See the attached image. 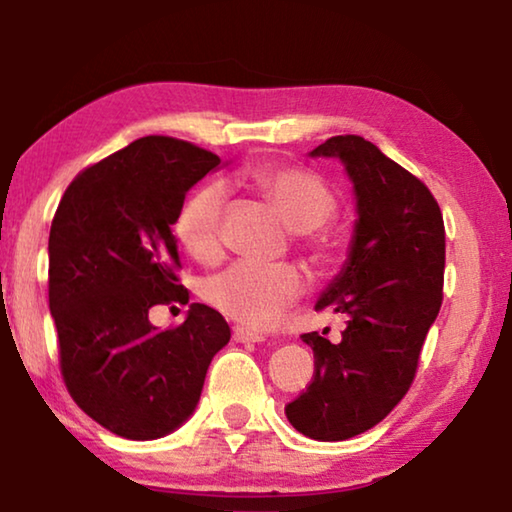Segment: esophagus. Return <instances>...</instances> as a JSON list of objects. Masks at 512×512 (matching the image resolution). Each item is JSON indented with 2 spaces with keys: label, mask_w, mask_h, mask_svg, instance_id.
<instances>
[{
  "label": "esophagus",
  "mask_w": 512,
  "mask_h": 512,
  "mask_svg": "<svg viewBox=\"0 0 512 512\" xmlns=\"http://www.w3.org/2000/svg\"><path fill=\"white\" fill-rule=\"evenodd\" d=\"M233 339L238 344H258V342H263V335H258V332H249V330H244V328H235L233 330Z\"/></svg>",
  "instance_id": "obj_1"
}]
</instances>
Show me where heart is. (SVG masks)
<instances>
[{
	"label": "heart",
	"instance_id": "b5f03b06",
	"mask_svg": "<svg viewBox=\"0 0 512 512\" xmlns=\"http://www.w3.org/2000/svg\"><path fill=\"white\" fill-rule=\"evenodd\" d=\"M247 180L277 207L293 231L305 233V242L316 261L328 263L332 244L321 228L335 214V196L314 173L302 168H254ZM226 191L210 182L189 196L175 221V233L184 249L201 261H212L221 251ZM305 281L291 265L235 263L207 279L205 300L247 328H268L302 295Z\"/></svg>",
	"mask_w": 512,
	"mask_h": 512
}]
</instances>
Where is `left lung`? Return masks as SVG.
<instances>
[{
  "label": "left lung",
  "mask_w": 512,
  "mask_h": 512,
  "mask_svg": "<svg viewBox=\"0 0 512 512\" xmlns=\"http://www.w3.org/2000/svg\"><path fill=\"white\" fill-rule=\"evenodd\" d=\"M309 157L337 159L353 184L346 261L314 305L346 316V330L339 344L302 335L316 374L286 418L309 439L346 441L379 425L409 390L441 307L446 231L425 184L369 140L335 136Z\"/></svg>",
  "instance_id": "1"
}]
</instances>
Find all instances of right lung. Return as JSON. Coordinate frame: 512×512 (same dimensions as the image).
<instances>
[{"label": "right lung", "instance_id": "add662e5", "mask_svg": "<svg viewBox=\"0 0 512 512\" xmlns=\"http://www.w3.org/2000/svg\"><path fill=\"white\" fill-rule=\"evenodd\" d=\"M221 168L184 140L145 136L80 173L59 201L48 240V298L73 402L110 432L161 439L194 416L207 367L231 328L194 302L175 330L150 323L180 302L177 240L184 196Z\"/></svg>", "mask_w": 512, "mask_h": 512}]
</instances>
